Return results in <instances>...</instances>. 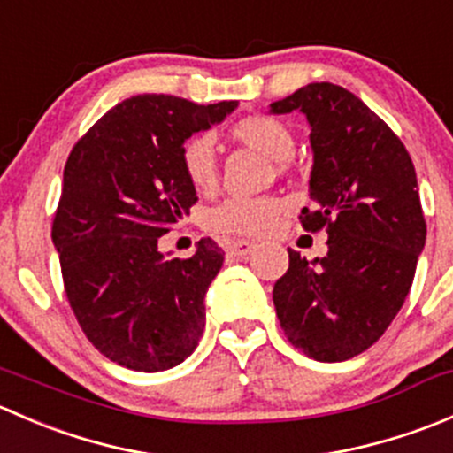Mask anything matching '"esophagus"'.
<instances>
[{"instance_id":"34e87169","label":"esophagus","mask_w":453,"mask_h":453,"mask_svg":"<svg viewBox=\"0 0 453 453\" xmlns=\"http://www.w3.org/2000/svg\"><path fill=\"white\" fill-rule=\"evenodd\" d=\"M256 250L254 243H250V241H230L227 243V252L230 256H236V258H245V256H250Z\"/></svg>"}]
</instances>
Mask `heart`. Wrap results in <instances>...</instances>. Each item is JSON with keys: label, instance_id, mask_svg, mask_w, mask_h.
Instances as JSON below:
<instances>
[{"label": "heart", "instance_id": "heart-1", "mask_svg": "<svg viewBox=\"0 0 453 453\" xmlns=\"http://www.w3.org/2000/svg\"><path fill=\"white\" fill-rule=\"evenodd\" d=\"M230 135L241 144L263 153L272 162H278L280 166H285V162L296 150V138L289 127L278 118L263 116V113H252V116L236 120L230 127ZM180 162L186 180L193 184L195 190L208 193L214 188L219 177V164L214 140L210 135L199 134L186 140L180 150ZM282 210H285V203L273 197H232L210 210L205 217V226L221 234L258 236L272 230Z\"/></svg>", "mask_w": 453, "mask_h": 453}]
</instances>
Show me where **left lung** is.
I'll use <instances>...</instances> for the list:
<instances>
[{"label":"left lung","instance_id":"8db88e82","mask_svg":"<svg viewBox=\"0 0 453 453\" xmlns=\"http://www.w3.org/2000/svg\"><path fill=\"white\" fill-rule=\"evenodd\" d=\"M269 111L307 116L313 208L300 223L328 234L322 258L289 250L273 307L296 349L344 362L386 333L410 294L427 234L417 171L403 142L344 87L309 83Z\"/></svg>","mask_w":453,"mask_h":453}]
</instances>
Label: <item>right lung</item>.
Here are the masks:
<instances>
[{
	"instance_id": "right-lung-1",
	"label": "right lung",
	"mask_w": 453,
	"mask_h": 453,
	"mask_svg": "<svg viewBox=\"0 0 453 453\" xmlns=\"http://www.w3.org/2000/svg\"><path fill=\"white\" fill-rule=\"evenodd\" d=\"M236 104L134 96L104 113L67 157L52 243L87 340L120 366L157 372L197 349L205 291L223 252L201 239L190 258H168L157 241L197 201L181 146Z\"/></svg>"
}]
</instances>
